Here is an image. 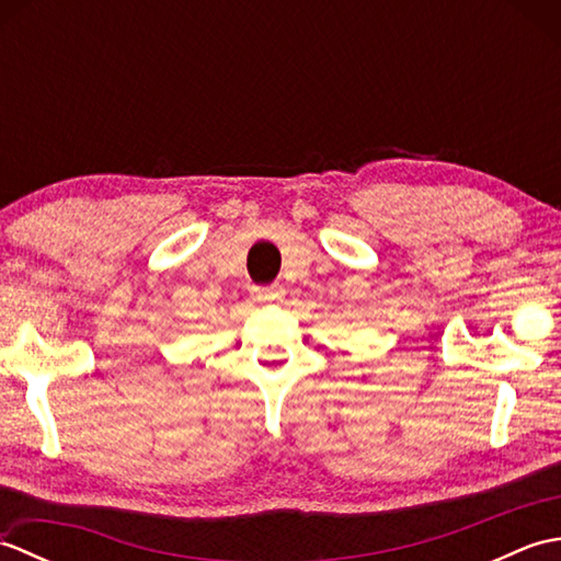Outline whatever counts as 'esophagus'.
<instances>
[{
	"label": "esophagus",
	"mask_w": 561,
	"mask_h": 561,
	"mask_svg": "<svg viewBox=\"0 0 561 561\" xmlns=\"http://www.w3.org/2000/svg\"><path fill=\"white\" fill-rule=\"evenodd\" d=\"M253 296L257 301H277L284 296L282 284H270V287H253Z\"/></svg>",
	"instance_id": "esophagus-1"
}]
</instances>
